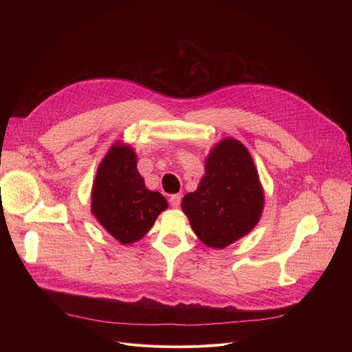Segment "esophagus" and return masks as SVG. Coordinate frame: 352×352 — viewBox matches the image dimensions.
I'll use <instances>...</instances> for the list:
<instances>
[{
    "mask_svg": "<svg viewBox=\"0 0 352 352\" xmlns=\"http://www.w3.org/2000/svg\"><path fill=\"white\" fill-rule=\"evenodd\" d=\"M170 205L171 208L174 209H178L179 205H181V193H177V195H171L170 196Z\"/></svg>",
    "mask_w": 352,
    "mask_h": 352,
    "instance_id": "esophagus-1",
    "label": "esophagus"
}]
</instances>
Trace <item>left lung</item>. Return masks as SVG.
Here are the masks:
<instances>
[{"mask_svg":"<svg viewBox=\"0 0 352 352\" xmlns=\"http://www.w3.org/2000/svg\"><path fill=\"white\" fill-rule=\"evenodd\" d=\"M181 206L209 248L223 249L252 231L262 217L265 190L249 150L234 138L217 142L197 189L184 196Z\"/></svg>","mask_w":352,"mask_h":352,"instance_id":"left-lung-1","label":"left lung"}]
</instances>
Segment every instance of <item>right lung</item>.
Returning <instances> with one entry per match:
<instances>
[{"instance_id": "right-lung-1", "label": "right lung", "mask_w": 352, "mask_h": 352, "mask_svg": "<svg viewBox=\"0 0 352 352\" xmlns=\"http://www.w3.org/2000/svg\"><path fill=\"white\" fill-rule=\"evenodd\" d=\"M136 163L135 148L118 140L98 164L91 186V214L122 245L142 239L168 208L160 192L146 188Z\"/></svg>"}]
</instances>
